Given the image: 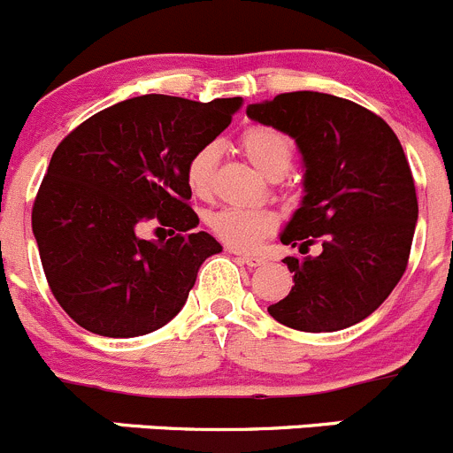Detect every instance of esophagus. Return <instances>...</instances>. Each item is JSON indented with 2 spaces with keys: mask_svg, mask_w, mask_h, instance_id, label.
I'll return each mask as SVG.
<instances>
[{
  "mask_svg": "<svg viewBox=\"0 0 453 453\" xmlns=\"http://www.w3.org/2000/svg\"><path fill=\"white\" fill-rule=\"evenodd\" d=\"M231 253H235L237 257H240L242 262H244L246 266H249V268H257V266H262V264H264V257H257V255H249V253H237V250H231Z\"/></svg>",
  "mask_w": 453,
  "mask_h": 453,
  "instance_id": "34e87169",
  "label": "esophagus"
}]
</instances>
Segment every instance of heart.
Returning a JSON list of instances; mask_svg holds the SVG:
<instances>
[{
	"mask_svg": "<svg viewBox=\"0 0 453 453\" xmlns=\"http://www.w3.org/2000/svg\"><path fill=\"white\" fill-rule=\"evenodd\" d=\"M240 147L246 158H249V163L271 180H280L290 169V163H293V141L280 129L264 127V125L249 127L242 134ZM218 158H220V150H218L216 142H209V145L196 150L189 163H187V185L198 198L211 196ZM207 225L213 235L231 246V249L250 250L268 233H273L277 218L268 209L225 207L213 211L207 218Z\"/></svg>",
	"mask_w": 453,
	"mask_h": 453,
	"instance_id": "1",
	"label": "heart"
}]
</instances>
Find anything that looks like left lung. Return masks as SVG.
<instances>
[{"instance_id": "left-lung-1", "label": "left lung", "mask_w": 453, "mask_h": 453, "mask_svg": "<svg viewBox=\"0 0 453 453\" xmlns=\"http://www.w3.org/2000/svg\"><path fill=\"white\" fill-rule=\"evenodd\" d=\"M246 116L288 134L302 154L303 198L280 240L295 286L268 315L303 333H334L372 315L403 277L418 220L414 178L396 134L365 107L324 92L253 103Z\"/></svg>"}]
</instances>
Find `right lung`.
I'll return each mask as SVG.
<instances>
[{
	"label": "right lung",
	"instance_id": "add662e5",
	"mask_svg": "<svg viewBox=\"0 0 453 453\" xmlns=\"http://www.w3.org/2000/svg\"><path fill=\"white\" fill-rule=\"evenodd\" d=\"M242 98H127L89 116L52 154L33 233L52 295L101 337H141L173 319L220 242L196 231L187 163L216 141ZM156 219L177 235L142 241Z\"/></svg>",
	"mask_w": 453,
	"mask_h": 453
}]
</instances>
